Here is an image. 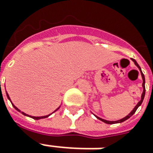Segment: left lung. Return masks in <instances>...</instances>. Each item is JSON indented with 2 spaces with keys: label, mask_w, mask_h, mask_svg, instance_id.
Instances as JSON below:
<instances>
[{
  "label": "left lung",
  "mask_w": 153,
  "mask_h": 153,
  "mask_svg": "<svg viewBox=\"0 0 153 153\" xmlns=\"http://www.w3.org/2000/svg\"><path fill=\"white\" fill-rule=\"evenodd\" d=\"M131 60L133 61L134 63H135V64H136V65H137V66L138 67V68L140 69V71H141V74H142V79H143V83H142V87H143V92H142V99H141V100H140V101L137 103V105L135 106V108H134L133 110H132V111L131 112V113L129 114L128 116H126V117H124L123 119H121V120H116V121H109V120H104V119H101V118H100V117H97V116H95L96 117H97V118H98L99 120H100L101 121H103V122L106 123V124H115V123H120V122H123V121H125V120H126L127 119H129V118H130L131 116H132V115H133L135 112H136V111L137 110L138 107H139L140 105H142V101H143V99H144V96H145V92H146V89H145V77H144V74H142V70H141V68H140V66L138 65V63H137V61H136V60H135V59H131Z\"/></svg>",
  "instance_id": "obj_1"
}]
</instances>
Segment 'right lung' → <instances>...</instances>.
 Instances as JSON below:
<instances>
[{"mask_svg":"<svg viewBox=\"0 0 153 153\" xmlns=\"http://www.w3.org/2000/svg\"><path fill=\"white\" fill-rule=\"evenodd\" d=\"M7 97H8V99L10 100V98H9V95H8V94H7ZM12 105L14 106V108H15V109H16V111H20L19 110H18V109H17V108H16V107L15 105H13V104H12ZM22 113L23 115H25V116H27V115H26V114H25L24 112H22ZM48 116H40V117H35V116H31V117H32V118H33V119H35V120H39V119H42V118H46V117H48Z\"/></svg>","mask_w":153,"mask_h":153,"instance_id":"right-lung-1","label":"right lung"}]
</instances>
